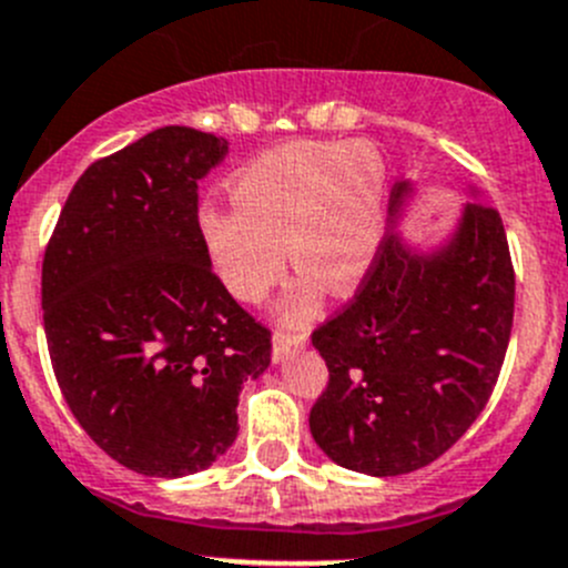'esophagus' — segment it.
Masks as SVG:
<instances>
[{"label": "esophagus", "mask_w": 568, "mask_h": 568, "mask_svg": "<svg viewBox=\"0 0 568 568\" xmlns=\"http://www.w3.org/2000/svg\"><path fill=\"white\" fill-rule=\"evenodd\" d=\"M305 342H308V333L277 331L274 333V349H272L274 362H285V358H288L294 349H300Z\"/></svg>", "instance_id": "esophagus-1"}]
</instances>
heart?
I'll return each mask as SVG.
<instances>
[{
	"label": "heart",
	"instance_id": "obj_1",
	"mask_svg": "<svg viewBox=\"0 0 568 568\" xmlns=\"http://www.w3.org/2000/svg\"><path fill=\"white\" fill-rule=\"evenodd\" d=\"M235 206L206 204L199 232L232 296L263 302L285 266L331 294L356 288L378 248L386 215V164L369 142H291L260 153L232 182ZM290 252H284V246ZM314 285L288 300L302 316Z\"/></svg>",
	"mask_w": 568,
	"mask_h": 568
}]
</instances>
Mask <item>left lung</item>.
<instances>
[{
  "mask_svg": "<svg viewBox=\"0 0 568 568\" xmlns=\"http://www.w3.org/2000/svg\"><path fill=\"white\" fill-rule=\"evenodd\" d=\"M513 308L510 246L487 201L463 206L452 243L432 257L384 237L356 294L311 333L327 364L311 409L316 445L373 476L443 457L490 400Z\"/></svg>",
  "mask_w": 568,
  "mask_h": 568,
  "instance_id": "obj_1",
  "label": "left lung"
}]
</instances>
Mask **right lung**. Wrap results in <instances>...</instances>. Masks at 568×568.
I'll return each mask as SVG.
<instances>
[{
    "label": "right lung",
    "instance_id": "obj_1",
    "mask_svg": "<svg viewBox=\"0 0 568 568\" xmlns=\"http://www.w3.org/2000/svg\"><path fill=\"white\" fill-rule=\"evenodd\" d=\"M224 153L219 136L164 125L92 162L41 263L63 400L136 474L215 463L237 437L243 381L272 362V331L232 300L199 232V182Z\"/></svg>",
    "mask_w": 568,
    "mask_h": 568
}]
</instances>
